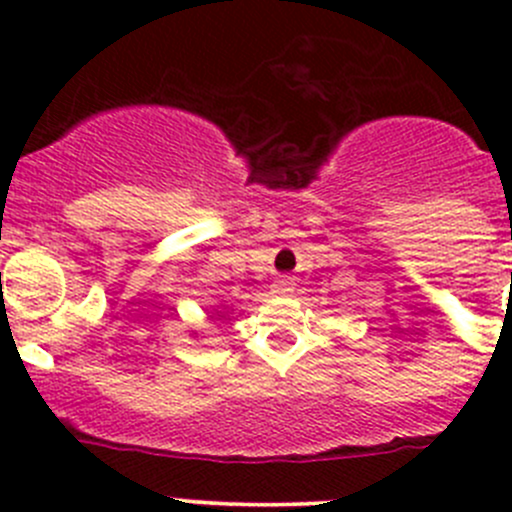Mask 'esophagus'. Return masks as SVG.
I'll list each match as a JSON object with an SVG mask.
<instances>
[{"mask_svg":"<svg viewBox=\"0 0 512 512\" xmlns=\"http://www.w3.org/2000/svg\"><path fill=\"white\" fill-rule=\"evenodd\" d=\"M294 289V282H292V277H277L275 280V285H272V292L275 294H289Z\"/></svg>","mask_w":512,"mask_h":512,"instance_id":"obj_1","label":"esophagus"}]
</instances>
